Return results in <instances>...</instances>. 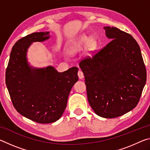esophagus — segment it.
<instances>
[{
  "label": "esophagus",
  "instance_id": "34e87169",
  "mask_svg": "<svg viewBox=\"0 0 150 150\" xmlns=\"http://www.w3.org/2000/svg\"><path fill=\"white\" fill-rule=\"evenodd\" d=\"M78 76H79V78L80 79H82L84 78V74H83V73L82 71L79 70L78 71Z\"/></svg>",
  "mask_w": 150,
  "mask_h": 150
}]
</instances>
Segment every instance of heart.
Returning <instances> with one entry per match:
<instances>
[{"mask_svg":"<svg viewBox=\"0 0 150 150\" xmlns=\"http://www.w3.org/2000/svg\"><path fill=\"white\" fill-rule=\"evenodd\" d=\"M88 42V37L86 36V35H83V36H81L77 42L73 43V44L71 45V50L73 52V51L80 49L81 47H82L83 46H84V45L87 44Z\"/></svg>","mask_w":150,"mask_h":150,"instance_id":"b5f03b06","label":"heart"}]
</instances>
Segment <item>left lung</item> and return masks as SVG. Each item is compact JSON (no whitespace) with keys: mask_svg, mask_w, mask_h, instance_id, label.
<instances>
[{"mask_svg":"<svg viewBox=\"0 0 150 150\" xmlns=\"http://www.w3.org/2000/svg\"><path fill=\"white\" fill-rule=\"evenodd\" d=\"M111 42L79 63L88 101L98 116L113 118L138 105L146 82V69L135 39L117 28L105 26Z\"/></svg>","mask_w":150,"mask_h":150,"instance_id":"1","label":"left lung"}]
</instances>
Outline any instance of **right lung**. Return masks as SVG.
<instances>
[{"instance_id":"right-lung-1","label":"right lung","mask_w":150,"mask_h":150,"mask_svg":"<svg viewBox=\"0 0 150 150\" xmlns=\"http://www.w3.org/2000/svg\"><path fill=\"white\" fill-rule=\"evenodd\" d=\"M49 34L34 32L17 41L6 71V85L14 107L24 117L40 124L59 120L67 106L71 89L79 80L77 67L59 73L52 66L29 65L26 55L30 45L48 40Z\"/></svg>"}]
</instances>
